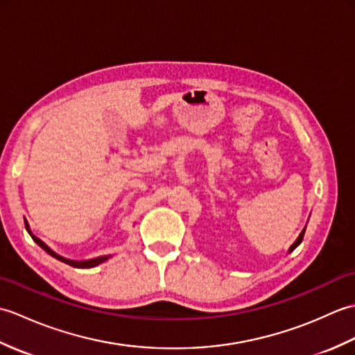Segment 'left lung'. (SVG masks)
Wrapping results in <instances>:
<instances>
[{
  "instance_id": "left-lung-1",
  "label": "left lung",
  "mask_w": 355,
  "mask_h": 355,
  "mask_svg": "<svg viewBox=\"0 0 355 355\" xmlns=\"http://www.w3.org/2000/svg\"><path fill=\"white\" fill-rule=\"evenodd\" d=\"M304 235H305V229L302 230V233H300V235H299V238L296 239V243H294L291 247H290V252H293L294 250V248H296L300 243H302V239H304Z\"/></svg>"
}]
</instances>
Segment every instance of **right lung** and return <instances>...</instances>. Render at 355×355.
Instances as JSON below:
<instances>
[{
  "instance_id": "add662e5",
  "label": "right lung",
  "mask_w": 355,
  "mask_h": 355,
  "mask_svg": "<svg viewBox=\"0 0 355 355\" xmlns=\"http://www.w3.org/2000/svg\"><path fill=\"white\" fill-rule=\"evenodd\" d=\"M26 223V229H27V232H28V235L32 236V239L35 241V243L40 245L42 250H45L49 254H51L53 258H56V259H59L61 262H65V263H69V266H71V267H76V268H92V267H96V266H99V263H102L103 261H107L110 256H101V258H96V259H89V261H70V259H65V258H62V256H59V254H56L55 252L53 250H50V248L45 245L42 241L37 238V236H35L32 232H30V229H28V224H27V221H24Z\"/></svg>"
}]
</instances>
